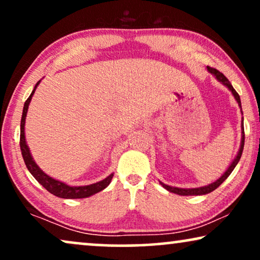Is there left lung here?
<instances>
[{
  "label": "left lung",
  "mask_w": 260,
  "mask_h": 260,
  "mask_svg": "<svg viewBox=\"0 0 260 260\" xmlns=\"http://www.w3.org/2000/svg\"><path fill=\"white\" fill-rule=\"evenodd\" d=\"M208 71L210 72V73L213 74L216 77V79L217 80L221 81V83L223 85H225L226 87L229 88V90L232 91V93L234 94L235 100L236 102H238L239 107L241 108V101H240V96L239 93L234 90V87L232 86V84L229 83V80L224 77V74L221 73V72L216 70V68H212V67H209L208 66ZM242 111V109H241ZM242 121H244V119H242ZM242 138H241V145H240V150L238 152V156L235 157L234 160H233V163L229 166V168L225 170V173L223 174V175L219 177V179L217 180V181L210 183L209 186H204V187H198V188H177V187H172V186H168L166 185V183L160 182V185H162L164 188H166L167 190H169V192H173V193H176V194L179 196H203V194H208V193L212 192V190H215L216 188H217L218 186H221L223 181H225V179L228 177L229 175H231L233 170H234V168L236 167V164L239 163L240 158H241V154H242V150H244V145H245V131H244V123H242Z\"/></svg>",
  "instance_id": "obj_1"
}]
</instances>
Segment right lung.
I'll return each instance as SVG.
<instances>
[{
    "instance_id": "1",
    "label": "right lung",
    "mask_w": 260,
    "mask_h": 260,
    "mask_svg": "<svg viewBox=\"0 0 260 260\" xmlns=\"http://www.w3.org/2000/svg\"><path fill=\"white\" fill-rule=\"evenodd\" d=\"M39 83H41V80L36 84L34 91H32V93L29 94V97L25 102L24 110H22V116H21V123H20V150H21L22 158H24V162L26 164V167H27L28 172L32 174V176H34L45 189L49 190L51 194L58 197V198L79 199V198H87V197H90L92 194H96V193L101 192L102 189H104L106 187L109 186L114 174H110V175L106 177L104 180H102L100 182L92 183V185L73 187V186L66 185V183L61 181H57V180L52 179V177L47 175V174L43 172L37 164H36L34 158H32L27 144H26V139H25V119H26V114H27L28 104L29 102H31L32 96H34L36 88H37Z\"/></svg>"
}]
</instances>
